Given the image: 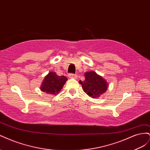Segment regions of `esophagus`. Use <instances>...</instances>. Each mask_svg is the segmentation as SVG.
I'll return each instance as SVG.
<instances>
[{
	"instance_id": "34e87169",
	"label": "esophagus",
	"mask_w": 150,
	"mask_h": 150,
	"mask_svg": "<svg viewBox=\"0 0 150 150\" xmlns=\"http://www.w3.org/2000/svg\"><path fill=\"white\" fill-rule=\"evenodd\" d=\"M68 77H69V78H76L77 77V75L70 73V74H68Z\"/></svg>"
}]
</instances>
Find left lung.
Segmentation results:
<instances>
[{"instance_id":"1","label":"left lung","mask_w":150,"mask_h":150,"mask_svg":"<svg viewBox=\"0 0 150 150\" xmlns=\"http://www.w3.org/2000/svg\"><path fill=\"white\" fill-rule=\"evenodd\" d=\"M85 80H79V83L82 85L84 91L88 96L93 98H98L105 93L108 84L102 76L98 75L96 72L89 71L84 74Z\"/></svg>"}]
</instances>
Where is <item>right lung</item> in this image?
<instances>
[{
    "label": "right lung",
    "mask_w": 150,
    "mask_h": 150,
    "mask_svg": "<svg viewBox=\"0 0 150 150\" xmlns=\"http://www.w3.org/2000/svg\"><path fill=\"white\" fill-rule=\"evenodd\" d=\"M67 80L66 76H59L56 72H51L45 77L40 89L47 94L56 95L61 90Z\"/></svg>",
    "instance_id": "1"
}]
</instances>
